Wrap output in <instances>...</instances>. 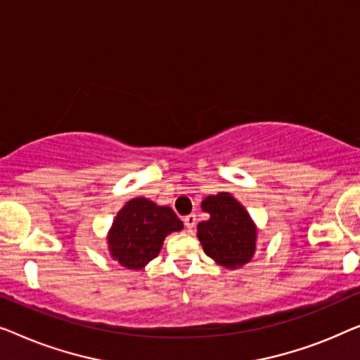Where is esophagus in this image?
Segmentation results:
<instances>
[{"label": "esophagus", "instance_id": "obj_1", "mask_svg": "<svg viewBox=\"0 0 360 360\" xmlns=\"http://www.w3.org/2000/svg\"><path fill=\"white\" fill-rule=\"evenodd\" d=\"M195 221H197V215L195 214H189V215L184 217V225H186V229L189 230V231H192V229H194V226H195Z\"/></svg>", "mask_w": 360, "mask_h": 360}]
</instances>
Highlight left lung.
<instances>
[{
    "instance_id": "left-lung-1",
    "label": "left lung",
    "mask_w": 360,
    "mask_h": 360,
    "mask_svg": "<svg viewBox=\"0 0 360 360\" xmlns=\"http://www.w3.org/2000/svg\"><path fill=\"white\" fill-rule=\"evenodd\" d=\"M202 210L210 214L209 220L197 225V238L205 255L230 269L246 264L256 251V226L245 207L220 192L207 197Z\"/></svg>"
}]
</instances>
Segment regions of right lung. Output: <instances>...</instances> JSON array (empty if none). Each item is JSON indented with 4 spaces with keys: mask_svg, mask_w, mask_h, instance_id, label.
Listing matches in <instances>:
<instances>
[{
    "mask_svg": "<svg viewBox=\"0 0 360 360\" xmlns=\"http://www.w3.org/2000/svg\"><path fill=\"white\" fill-rule=\"evenodd\" d=\"M182 230L173 209L136 197L115 217L109 233L110 255L129 269H141L158 256L166 235Z\"/></svg>",
    "mask_w": 360,
    "mask_h": 360,
    "instance_id": "add662e5",
    "label": "right lung"
}]
</instances>
